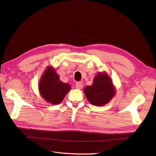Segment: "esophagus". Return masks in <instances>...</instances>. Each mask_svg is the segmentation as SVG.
<instances>
[{
  "mask_svg": "<svg viewBox=\"0 0 156 156\" xmlns=\"http://www.w3.org/2000/svg\"><path fill=\"white\" fill-rule=\"evenodd\" d=\"M83 87V84L81 82H77L76 84V88H77L78 89H81Z\"/></svg>",
  "mask_w": 156,
  "mask_h": 156,
  "instance_id": "obj_1",
  "label": "esophagus"
}]
</instances>
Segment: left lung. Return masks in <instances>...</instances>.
Segmentation results:
<instances>
[{
	"mask_svg": "<svg viewBox=\"0 0 156 156\" xmlns=\"http://www.w3.org/2000/svg\"><path fill=\"white\" fill-rule=\"evenodd\" d=\"M84 91L88 101L95 106L108 103L115 93L111 79L104 73L96 76L92 85L86 87Z\"/></svg>",
	"mask_w": 156,
	"mask_h": 156,
	"instance_id": "left-lung-1",
	"label": "left lung"
}]
</instances>
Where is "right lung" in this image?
Listing matches in <instances>:
<instances>
[{"instance_id": "right-lung-1", "label": "right lung", "mask_w": 156, "mask_h": 156, "mask_svg": "<svg viewBox=\"0 0 156 156\" xmlns=\"http://www.w3.org/2000/svg\"><path fill=\"white\" fill-rule=\"evenodd\" d=\"M39 88L41 97L46 101L57 105L63 101L70 90V86L59 80L55 71L49 67L42 76Z\"/></svg>"}]
</instances>
